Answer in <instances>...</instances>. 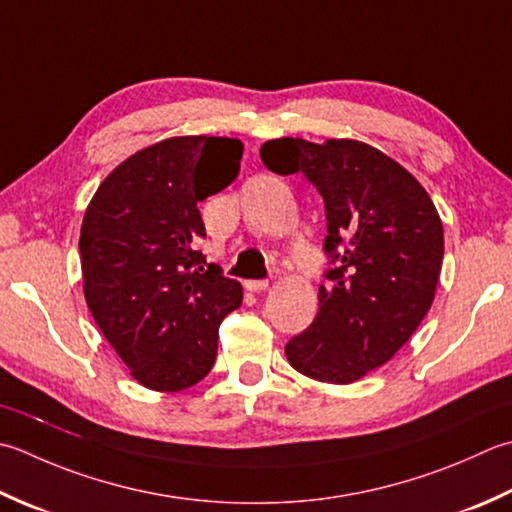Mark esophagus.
<instances>
[{
	"label": "esophagus",
	"mask_w": 512,
	"mask_h": 512,
	"mask_svg": "<svg viewBox=\"0 0 512 512\" xmlns=\"http://www.w3.org/2000/svg\"><path fill=\"white\" fill-rule=\"evenodd\" d=\"M246 290H250V293H259V290H266L268 288V282L266 279H248V282H244Z\"/></svg>",
	"instance_id": "obj_1"
}]
</instances>
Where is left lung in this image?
I'll return each mask as SVG.
<instances>
[{"instance_id":"obj_1","label":"left lung","mask_w":512,"mask_h":512,"mask_svg":"<svg viewBox=\"0 0 512 512\" xmlns=\"http://www.w3.org/2000/svg\"><path fill=\"white\" fill-rule=\"evenodd\" d=\"M268 170L299 173L324 197L333 257L319 310L286 344L288 364L324 384H353L395 357L433 306L444 226L426 188L357 139H270Z\"/></svg>"}]
</instances>
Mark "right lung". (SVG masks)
I'll return each instance as SVG.
<instances>
[{
    "label": "right lung",
    "instance_id": "right-lung-1",
    "mask_svg": "<svg viewBox=\"0 0 512 512\" xmlns=\"http://www.w3.org/2000/svg\"><path fill=\"white\" fill-rule=\"evenodd\" d=\"M244 144L184 135L137 150L113 168L84 213V297L135 382L177 393L210 373L222 319L242 284L206 266L197 204L239 173Z\"/></svg>",
    "mask_w": 512,
    "mask_h": 512
}]
</instances>
